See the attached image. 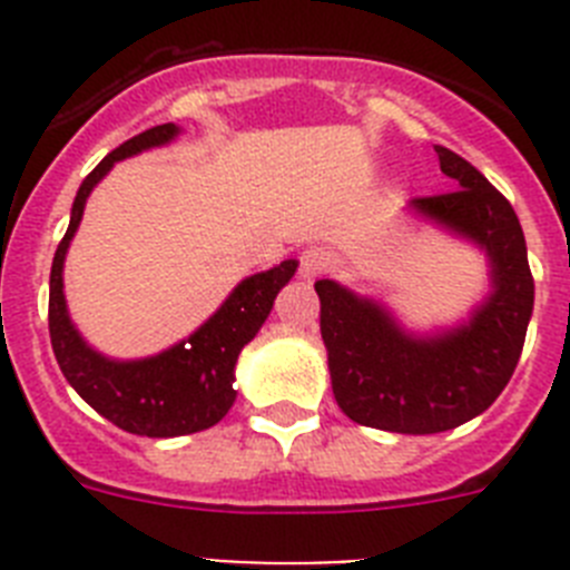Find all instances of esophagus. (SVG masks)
Masks as SVG:
<instances>
[{
    "label": "esophagus",
    "instance_id": "1",
    "mask_svg": "<svg viewBox=\"0 0 570 570\" xmlns=\"http://www.w3.org/2000/svg\"><path fill=\"white\" fill-rule=\"evenodd\" d=\"M328 268V254L322 248H305L299 254V276L305 282H316Z\"/></svg>",
    "mask_w": 570,
    "mask_h": 570
}]
</instances>
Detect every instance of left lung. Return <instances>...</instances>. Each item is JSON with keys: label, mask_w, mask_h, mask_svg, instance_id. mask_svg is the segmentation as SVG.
I'll return each mask as SVG.
<instances>
[{"label": "left lung", "mask_w": 570, "mask_h": 570, "mask_svg": "<svg viewBox=\"0 0 570 570\" xmlns=\"http://www.w3.org/2000/svg\"><path fill=\"white\" fill-rule=\"evenodd\" d=\"M451 194L407 210L485 254L491 291L465 322L434 334L402 328L382 302L334 279L314 285L331 387L347 420L391 434H440L480 416L520 362L533 311V276L511 203L460 154L436 145Z\"/></svg>", "instance_id": "left-lung-1"}]
</instances>
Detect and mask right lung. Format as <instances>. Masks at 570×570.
Listing matches in <instances>:
<instances>
[{
    "instance_id": "1",
    "label": "right lung",
    "mask_w": 570,
    "mask_h": 570,
    "mask_svg": "<svg viewBox=\"0 0 570 570\" xmlns=\"http://www.w3.org/2000/svg\"><path fill=\"white\" fill-rule=\"evenodd\" d=\"M176 136L179 128L174 122L156 125L119 145L85 176L70 208L68 234L59 242L50 268L48 328L65 380L116 428L154 440L196 434L228 414L236 400L234 367L242 347L259 334L274 308L276 294L288 285L299 265L296 259H285L276 268L242 279L188 340L176 342L163 354L145 360H110L85 342L68 314L62 282L65 256L82 223L85 203L119 159L174 142Z\"/></svg>"
}]
</instances>
